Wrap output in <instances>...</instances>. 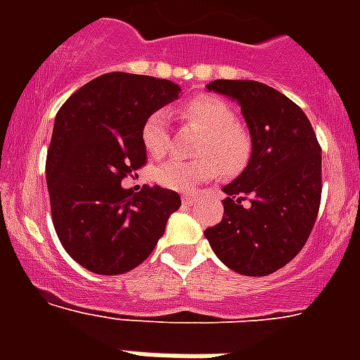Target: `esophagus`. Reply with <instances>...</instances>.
<instances>
[{"label":"esophagus","instance_id":"1","mask_svg":"<svg viewBox=\"0 0 360 360\" xmlns=\"http://www.w3.org/2000/svg\"><path fill=\"white\" fill-rule=\"evenodd\" d=\"M181 202H183V205H194V202H196V196H194V194H188V192H185V194L181 196Z\"/></svg>","mask_w":360,"mask_h":360}]
</instances>
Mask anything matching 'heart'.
<instances>
[{
	"instance_id": "1",
	"label": "heart",
	"mask_w": 360,
	"mask_h": 360,
	"mask_svg": "<svg viewBox=\"0 0 360 360\" xmlns=\"http://www.w3.org/2000/svg\"><path fill=\"white\" fill-rule=\"evenodd\" d=\"M183 115L191 124L203 130L196 146V160H169L157 172V181L169 191H194L205 181L217 179L224 166L237 172L248 162L252 151L250 134L236 121L230 104L217 97H200L183 106ZM141 143L155 158L172 149V134L166 110H155L141 124Z\"/></svg>"
}]
</instances>
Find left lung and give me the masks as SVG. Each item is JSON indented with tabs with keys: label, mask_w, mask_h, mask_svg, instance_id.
Listing matches in <instances>:
<instances>
[{
	"label": "left lung",
	"mask_w": 360,
	"mask_h": 360,
	"mask_svg": "<svg viewBox=\"0 0 360 360\" xmlns=\"http://www.w3.org/2000/svg\"><path fill=\"white\" fill-rule=\"evenodd\" d=\"M209 91L237 101L252 138L243 174L222 191L224 217L205 230L226 267L265 276L301 252L321 202V147L299 106L254 80H214Z\"/></svg>",
	"instance_id": "obj_1"
}]
</instances>
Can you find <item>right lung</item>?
Returning <instances> with one entry per match:
<instances>
[{
  "label": "right lung",
  "instance_id": "right-lung-1",
  "mask_svg": "<svg viewBox=\"0 0 360 360\" xmlns=\"http://www.w3.org/2000/svg\"><path fill=\"white\" fill-rule=\"evenodd\" d=\"M181 87L153 76L108 72L59 108L46 155L56 233L75 262L97 274H123L146 262L181 207L177 192L121 181L147 162L141 124Z\"/></svg>",
  "mask_w": 360,
  "mask_h": 360
}]
</instances>
